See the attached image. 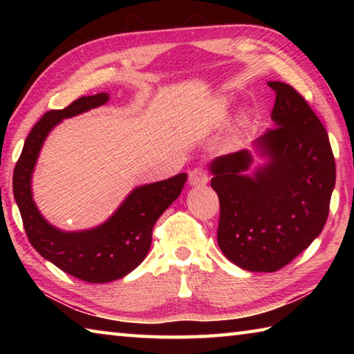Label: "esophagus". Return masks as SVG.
I'll return each instance as SVG.
<instances>
[{"label":"esophagus","mask_w":354,"mask_h":354,"mask_svg":"<svg viewBox=\"0 0 354 354\" xmlns=\"http://www.w3.org/2000/svg\"><path fill=\"white\" fill-rule=\"evenodd\" d=\"M207 181H209V175L203 167H195L194 170H190L189 173L190 185H194V187H200V185H206Z\"/></svg>","instance_id":"obj_1"}]
</instances>
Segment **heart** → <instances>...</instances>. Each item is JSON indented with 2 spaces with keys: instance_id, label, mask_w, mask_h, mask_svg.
Instances as JSON below:
<instances>
[{
  "instance_id": "1",
  "label": "heart",
  "mask_w": 354,
  "mask_h": 354,
  "mask_svg": "<svg viewBox=\"0 0 354 354\" xmlns=\"http://www.w3.org/2000/svg\"><path fill=\"white\" fill-rule=\"evenodd\" d=\"M225 115H226V106L225 103H220L217 106V111H215V120H217V122H221V120L225 118Z\"/></svg>"
}]
</instances>
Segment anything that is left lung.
Wrapping results in <instances>:
<instances>
[{"mask_svg":"<svg viewBox=\"0 0 354 354\" xmlns=\"http://www.w3.org/2000/svg\"><path fill=\"white\" fill-rule=\"evenodd\" d=\"M267 84L277 93L272 118L278 127L257 147L270 162L253 178L242 175L251 164L245 149L211 165L218 247L250 272H277L313 243L326 223L335 184L334 154L319 117L289 84Z\"/></svg>","mask_w":354,"mask_h":354,"instance_id":"8db88e82","label":"left lung"}]
</instances>
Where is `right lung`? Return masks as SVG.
Wrapping results in <instances>:
<instances>
[{
  "label": "right lung",
  "instance_id": "1",
  "mask_svg": "<svg viewBox=\"0 0 354 354\" xmlns=\"http://www.w3.org/2000/svg\"><path fill=\"white\" fill-rule=\"evenodd\" d=\"M107 100V93H97L77 98L64 109L48 111L28 134L12 178L14 198L32 247L65 273L87 283L123 278L145 259L154 223L178 198L187 179L185 173H179L165 181L137 187L118 211L95 230L64 232L48 223L35 207L31 192V175L45 137L62 118L98 107Z\"/></svg>",
  "mask_w": 354,
  "mask_h": 354
}]
</instances>
